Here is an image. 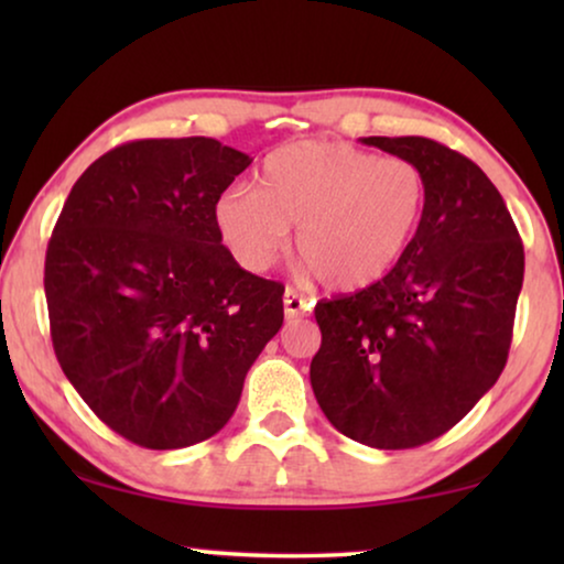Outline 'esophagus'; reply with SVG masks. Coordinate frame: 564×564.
Here are the masks:
<instances>
[{"label":"esophagus","mask_w":564,"mask_h":564,"mask_svg":"<svg viewBox=\"0 0 564 564\" xmlns=\"http://www.w3.org/2000/svg\"><path fill=\"white\" fill-rule=\"evenodd\" d=\"M307 311H311V303H307V300L300 297L295 290H284V315H288V318H300V315H305Z\"/></svg>","instance_id":"1"}]
</instances>
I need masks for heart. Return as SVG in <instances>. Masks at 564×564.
<instances>
[{
	"label": "heart",
	"instance_id": "obj_1",
	"mask_svg": "<svg viewBox=\"0 0 564 564\" xmlns=\"http://www.w3.org/2000/svg\"><path fill=\"white\" fill-rule=\"evenodd\" d=\"M426 176L413 161L341 141H297L259 169V187H234L215 203L223 246L246 272H267L297 226V259L330 290L382 280L419 228Z\"/></svg>",
	"mask_w": 564,
	"mask_h": 564
}]
</instances>
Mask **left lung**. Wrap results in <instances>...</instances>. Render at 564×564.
<instances>
[{"instance_id":"left-lung-1","label":"left lung","mask_w":564,"mask_h":564,"mask_svg":"<svg viewBox=\"0 0 564 564\" xmlns=\"http://www.w3.org/2000/svg\"><path fill=\"white\" fill-rule=\"evenodd\" d=\"M426 176L415 236L380 282L315 305L311 384L326 419L375 449L442 436L498 382L523 284V246L480 166L421 135L361 138Z\"/></svg>"}]
</instances>
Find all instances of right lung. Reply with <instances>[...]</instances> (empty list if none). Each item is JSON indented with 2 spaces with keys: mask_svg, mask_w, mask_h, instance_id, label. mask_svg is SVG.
Returning a JSON list of instances; mask_svg holds the SVG:
<instances>
[{
  "mask_svg": "<svg viewBox=\"0 0 564 564\" xmlns=\"http://www.w3.org/2000/svg\"><path fill=\"white\" fill-rule=\"evenodd\" d=\"M215 138H151L99 156L45 253L58 365L115 434L182 449L218 434L282 328L280 282L236 264L215 203L251 164Z\"/></svg>",
  "mask_w": 564,
  "mask_h": 564,
  "instance_id": "1",
  "label": "right lung"
}]
</instances>
